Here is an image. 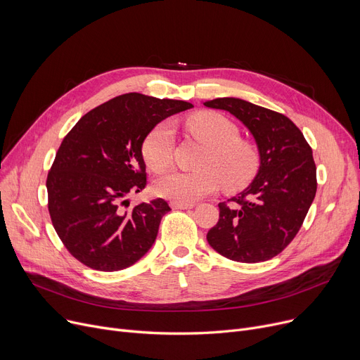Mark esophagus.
Here are the masks:
<instances>
[{
    "mask_svg": "<svg viewBox=\"0 0 360 360\" xmlns=\"http://www.w3.org/2000/svg\"><path fill=\"white\" fill-rule=\"evenodd\" d=\"M170 205H172V209H176V210H188L194 207L193 202H175V201L170 202Z\"/></svg>",
    "mask_w": 360,
    "mask_h": 360,
    "instance_id": "34e87169",
    "label": "esophagus"
}]
</instances>
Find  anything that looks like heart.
I'll list each match as a JSON object with an SVG mask.
<instances>
[{
    "mask_svg": "<svg viewBox=\"0 0 360 360\" xmlns=\"http://www.w3.org/2000/svg\"><path fill=\"white\" fill-rule=\"evenodd\" d=\"M191 134L209 146L201 170H172L155 184L158 195L175 202H194L223 185L228 191L247 186L258 172L259 155L250 141L239 139V128L217 112H200L186 121ZM174 127L163 121L146 136L141 153L147 166L162 172L174 153Z\"/></svg>",
    "mask_w": 360,
    "mask_h": 360,
    "instance_id": "b5f03b06",
    "label": "heart"
}]
</instances>
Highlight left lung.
<instances>
[{
	"instance_id": "1",
	"label": "left lung",
	"mask_w": 360,
	"mask_h": 360,
	"mask_svg": "<svg viewBox=\"0 0 360 360\" xmlns=\"http://www.w3.org/2000/svg\"><path fill=\"white\" fill-rule=\"evenodd\" d=\"M204 106L232 113L255 140L259 167L252 182L219 204V221L207 233L210 247L239 262L267 261L285 250L304 223L316 193L312 148L285 115L238 98Z\"/></svg>"
}]
</instances>
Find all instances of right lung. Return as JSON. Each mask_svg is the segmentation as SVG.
Here are the masks:
<instances>
[{
  "label": "right lung",
  "instance_id": "add662e5",
  "mask_svg": "<svg viewBox=\"0 0 360 360\" xmlns=\"http://www.w3.org/2000/svg\"><path fill=\"white\" fill-rule=\"evenodd\" d=\"M190 108V102L127 93L87 112L65 136L46 179L48 209L65 248L84 266L124 270L155 243L167 202L124 205L128 194L146 186V136Z\"/></svg>",
  "mask_w": 360,
  "mask_h": 360
}]
</instances>
